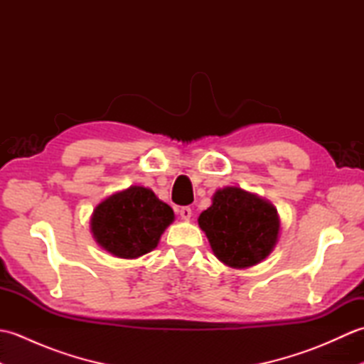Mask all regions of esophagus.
Returning a JSON list of instances; mask_svg holds the SVG:
<instances>
[{
  "label": "esophagus",
  "mask_w": 364,
  "mask_h": 364,
  "mask_svg": "<svg viewBox=\"0 0 364 364\" xmlns=\"http://www.w3.org/2000/svg\"><path fill=\"white\" fill-rule=\"evenodd\" d=\"M178 213H180L181 219H184V220H189L191 215H192V210L189 206H181L180 210H178Z\"/></svg>",
  "instance_id": "1"
}]
</instances>
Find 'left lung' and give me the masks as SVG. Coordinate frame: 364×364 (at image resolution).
<instances>
[{"label":"left lung","mask_w":364,"mask_h":364,"mask_svg":"<svg viewBox=\"0 0 364 364\" xmlns=\"http://www.w3.org/2000/svg\"><path fill=\"white\" fill-rule=\"evenodd\" d=\"M202 228L215 257L231 267H250L275 247L280 220L277 210L239 188L219 189L213 205L200 214Z\"/></svg>","instance_id":"obj_1"}]
</instances>
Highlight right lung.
<instances>
[{
    "label": "right lung",
    "instance_id": "add662e5",
    "mask_svg": "<svg viewBox=\"0 0 364 364\" xmlns=\"http://www.w3.org/2000/svg\"><path fill=\"white\" fill-rule=\"evenodd\" d=\"M173 211L150 189L131 186L100 203L90 227L97 242L119 258H137L158 245Z\"/></svg>",
    "mask_w": 364,
    "mask_h": 364
}]
</instances>
